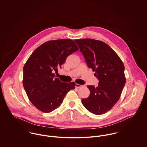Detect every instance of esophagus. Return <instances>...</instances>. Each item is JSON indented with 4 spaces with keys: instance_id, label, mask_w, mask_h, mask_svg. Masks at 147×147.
<instances>
[{
    "instance_id": "1",
    "label": "esophagus",
    "mask_w": 147,
    "mask_h": 147,
    "mask_svg": "<svg viewBox=\"0 0 147 147\" xmlns=\"http://www.w3.org/2000/svg\"><path fill=\"white\" fill-rule=\"evenodd\" d=\"M82 87H83V85L79 84H77V83L76 84V88H81Z\"/></svg>"
}]
</instances>
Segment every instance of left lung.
Returning a JSON list of instances; mask_svg holds the SVG:
<instances>
[{"label":"left lung","mask_w":147,"mask_h":147,"mask_svg":"<svg viewBox=\"0 0 147 147\" xmlns=\"http://www.w3.org/2000/svg\"><path fill=\"white\" fill-rule=\"evenodd\" d=\"M74 41L99 81L97 87L87 86L90 94L82 100V104L93 114H104L121 96L126 83L124 65L114 50L102 41L88 38Z\"/></svg>","instance_id":"1"}]
</instances>
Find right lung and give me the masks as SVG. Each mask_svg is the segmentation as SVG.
Masks as SVG:
<instances>
[{"label": "right lung", "instance_id": "right-lung-1", "mask_svg": "<svg viewBox=\"0 0 147 147\" xmlns=\"http://www.w3.org/2000/svg\"><path fill=\"white\" fill-rule=\"evenodd\" d=\"M78 49L71 39L50 40L38 47L28 59L23 69V86L38 110L51 112L61 105L66 94L75 88L74 82H62L53 73Z\"/></svg>", "mask_w": 147, "mask_h": 147}]
</instances>
